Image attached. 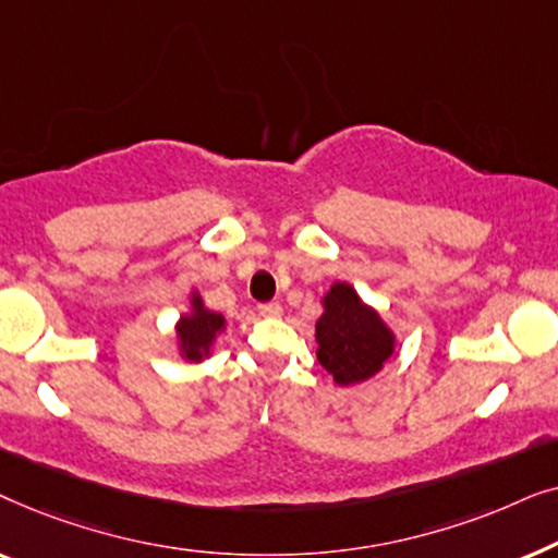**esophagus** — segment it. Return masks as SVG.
<instances>
[{"instance_id":"esophagus-1","label":"esophagus","mask_w":558,"mask_h":558,"mask_svg":"<svg viewBox=\"0 0 558 558\" xmlns=\"http://www.w3.org/2000/svg\"><path fill=\"white\" fill-rule=\"evenodd\" d=\"M258 315H262V317H281V304L279 302L258 304Z\"/></svg>"}]
</instances>
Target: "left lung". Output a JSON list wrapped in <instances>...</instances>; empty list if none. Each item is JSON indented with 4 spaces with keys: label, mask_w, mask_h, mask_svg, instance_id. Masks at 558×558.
Returning a JSON list of instances; mask_svg holds the SVG:
<instances>
[{
    "label": "left lung",
    "mask_w": 558,
    "mask_h": 558,
    "mask_svg": "<svg viewBox=\"0 0 558 558\" xmlns=\"http://www.w3.org/2000/svg\"><path fill=\"white\" fill-rule=\"evenodd\" d=\"M315 325L317 361L338 386L363 384L393 355L396 335L348 281H335L323 296Z\"/></svg>",
    "instance_id": "obj_1"
}]
</instances>
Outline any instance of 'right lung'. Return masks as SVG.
Returning <instances> with one entry per match:
<instances>
[{"mask_svg": "<svg viewBox=\"0 0 558 558\" xmlns=\"http://www.w3.org/2000/svg\"><path fill=\"white\" fill-rule=\"evenodd\" d=\"M226 330V317L203 304V296L193 292L190 296V312L178 323V345L180 355L187 363H201L210 355L213 342Z\"/></svg>", "mask_w": 558, "mask_h": 558, "instance_id": "add662e5", "label": "right lung"}]
</instances>
